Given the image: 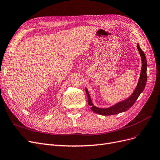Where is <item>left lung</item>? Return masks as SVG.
<instances>
[{"label":"left lung","instance_id":"1","mask_svg":"<svg viewBox=\"0 0 160 160\" xmlns=\"http://www.w3.org/2000/svg\"><path fill=\"white\" fill-rule=\"evenodd\" d=\"M137 47L139 52V54L141 57L142 67L140 78L134 91L131 96L128 97L127 99L122 100V101L117 102L108 108H100L96 107V106L93 105L91 97L89 94V92H88L87 88H85L86 92L88 98V105L90 106L91 109L94 112V113L102 115H113L125 112L132 107L135 103V102L137 101V99H138L139 96L140 95V93L143 92L147 81V61L144 52L140 49L139 45L137 44Z\"/></svg>","mask_w":160,"mask_h":160}]
</instances>
